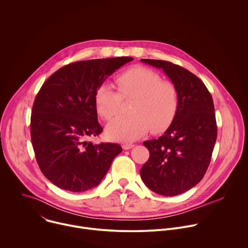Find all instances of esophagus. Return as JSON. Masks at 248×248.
<instances>
[{
    "label": "esophagus",
    "mask_w": 248,
    "mask_h": 248,
    "mask_svg": "<svg viewBox=\"0 0 248 248\" xmlns=\"http://www.w3.org/2000/svg\"><path fill=\"white\" fill-rule=\"evenodd\" d=\"M133 146H134V144H132V143H124V144L123 145V148H124V150H128V149L132 148Z\"/></svg>",
    "instance_id": "esophagus-1"
}]
</instances>
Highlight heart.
<instances>
[{
  "label": "heart",
  "mask_w": 248,
  "mask_h": 248,
  "mask_svg": "<svg viewBox=\"0 0 248 248\" xmlns=\"http://www.w3.org/2000/svg\"><path fill=\"white\" fill-rule=\"evenodd\" d=\"M119 92L102 83L94 95L95 108L106 121L113 120L120 113L123 99L132 100L130 117H120L107 126L109 137L119 141H133L147 133L168 128L180 108V92L170 80H163L154 70L134 66L116 78Z\"/></svg>",
  "instance_id": "1"
}]
</instances>
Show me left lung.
Wrapping results in <instances>:
<instances>
[{
	"instance_id": "left-lung-1",
	"label": "left lung",
	"mask_w": 248,
	"mask_h": 248,
	"mask_svg": "<svg viewBox=\"0 0 248 248\" xmlns=\"http://www.w3.org/2000/svg\"><path fill=\"white\" fill-rule=\"evenodd\" d=\"M141 62L162 68L176 85L180 108L162 136L143 142L150 156L140 175L154 192L179 195L203 179L210 164L217 139L213 99L203 81L183 66L161 60Z\"/></svg>"
}]
</instances>
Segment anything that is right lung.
<instances>
[{
    "mask_svg": "<svg viewBox=\"0 0 248 248\" xmlns=\"http://www.w3.org/2000/svg\"><path fill=\"white\" fill-rule=\"evenodd\" d=\"M132 60L118 57L68 63L40 88L31 112V141L41 171L58 187L81 192L98 186L122 152L119 144H93L87 139L103 130L94 102L97 87Z\"/></svg>",
    "mask_w": 248,
    "mask_h": 248,
    "instance_id": "add662e5",
    "label": "right lung"
}]
</instances>
